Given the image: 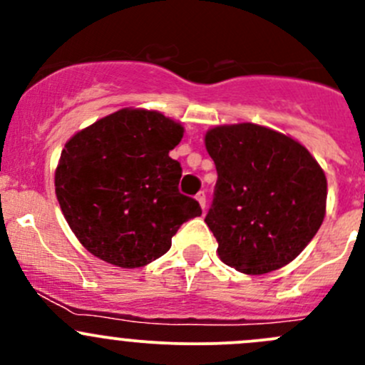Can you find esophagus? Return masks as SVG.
Wrapping results in <instances>:
<instances>
[{
	"instance_id": "esophagus-1",
	"label": "esophagus",
	"mask_w": 365,
	"mask_h": 365,
	"mask_svg": "<svg viewBox=\"0 0 365 365\" xmlns=\"http://www.w3.org/2000/svg\"><path fill=\"white\" fill-rule=\"evenodd\" d=\"M196 200H197V203L201 205V208H206V194H205V190H201V192H197L196 194Z\"/></svg>"
}]
</instances>
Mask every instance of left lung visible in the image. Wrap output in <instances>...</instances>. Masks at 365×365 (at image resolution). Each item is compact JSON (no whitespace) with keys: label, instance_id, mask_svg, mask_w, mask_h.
Here are the masks:
<instances>
[{"label":"left lung","instance_id":"obj_1","mask_svg":"<svg viewBox=\"0 0 365 365\" xmlns=\"http://www.w3.org/2000/svg\"><path fill=\"white\" fill-rule=\"evenodd\" d=\"M217 183L205 217L219 257L249 275L284 267L318 233L327 178L305 146L254 123L206 132Z\"/></svg>","mask_w":365,"mask_h":365}]
</instances>
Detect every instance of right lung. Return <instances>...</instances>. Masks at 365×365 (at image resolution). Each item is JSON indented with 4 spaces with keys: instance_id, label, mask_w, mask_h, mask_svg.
<instances>
[{
    "instance_id": "add662e5",
    "label": "right lung",
    "mask_w": 365,
    "mask_h": 365,
    "mask_svg": "<svg viewBox=\"0 0 365 365\" xmlns=\"http://www.w3.org/2000/svg\"><path fill=\"white\" fill-rule=\"evenodd\" d=\"M182 138V125L146 109H120L70 138L54 185L83 247L121 268L169 251L178 227L201 215L180 194L182 165L169 157Z\"/></svg>"
}]
</instances>
